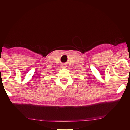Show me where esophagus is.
Masks as SVG:
<instances>
[{"mask_svg":"<svg viewBox=\"0 0 130 130\" xmlns=\"http://www.w3.org/2000/svg\"><path fill=\"white\" fill-rule=\"evenodd\" d=\"M61 67L63 68H66V64H62V66H61Z\"/></svg>","mask_w":130,"mask_h":130,"instance_id":"obj_1","label":"esophagus"}]
</instances>
